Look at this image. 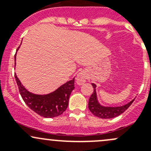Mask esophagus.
I'll return each mask as SVG.
<instances>
[{
	"label": "esophagus",
	"mask_w": 151,
	"mask_h": 151,
	"mask_svg": "<svg viewBox=\"0 0 151 151\" xmlns=\"http://www.w3.org/2000/svg\"><path fill=\"white\" fill-rule=\"evenodd\" d=\"M76 80H77V83L78 85H81L84 84L85 81H86V74L83 71H81V72H80L77 74V77Z\"/></svg>",
	"instance_id": "obj_1"
}]
</instances>
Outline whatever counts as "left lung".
I'll use <instances>...</instances> for the list:
<instances>
[{
  "mask_svg": "<svg viewBox=\"0 0 151 151\" xmlns=\"http://www.w3.org/2000/svg\"><path fill=\"white\" fill-rule=\"evenodd\" d=\"M92 85L93 88H94L93 93L89 99L88 108H89L90 111L98 118H104V119L115 118V117L123 113L134 101V99H133L130 102L128 103L127 104H125L121 106H116V107H106V106H101L97 101L96 92V85L93 83H92Z\"/></svg>",
  "mask_w": 151,
  "mask_h": 151,
  "instance_id": "8db88e82",
  "label": "left lung"
}]
</instances>
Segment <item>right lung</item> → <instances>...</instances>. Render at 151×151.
<instances>
[{
    "mask_svg": "<svg viewBox=\"0 0 151 151\" xmlns=\"http://www.w3.org/2000/svg\"><path fill=\"white\" fill-rule=\"evenodd\" d=\"M14 59L16 60V55ZM14 77L22 99L29 108L39 115L44 118H54L60 115L66 109L71 93L74 89V78L61 85L51 93L36 95L24 88L16 74H14Z\"/></svg>",
    "mask_w": 151,
    "mask_h": 151,
    "instance_id": "right-lung-1",
    "label": "right lung"
}]
</instances>
